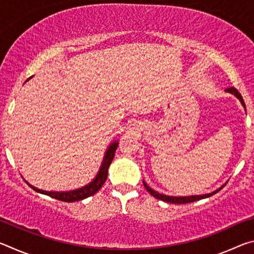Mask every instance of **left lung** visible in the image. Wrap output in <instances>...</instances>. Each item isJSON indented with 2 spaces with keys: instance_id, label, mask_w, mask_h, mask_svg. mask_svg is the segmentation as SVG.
Wrapping results in <instances>:
<instances>
[{
  "instance_id": "8db88e82",
  "label": "left lung",
  "mask_w": 254,
  "mask_h": 254,
  "mask_svg": "<svg viewBox=\"0 0 254 254\" xmlns=\"http://www.w3.org/2000/svg\"><path fill=\"white\" fill-rule=\"evenodd\" d=\"M226 92H230L232 94H234V95L239 98V100L241 101V103H242V105L244 106V109H246V104H244V101L242 96H241V94L239 93L238 89H236L235 87H229L226 88ZM144 187L151 194L153 197H156V198L160 199V200H163V201H167V203H173V204H187V203H191V201H196V200H199V199H203V198H207V197H210L213 196L214 194H216V192L218 190H221V189L224 187H221L220 189H217V190H215L213 192H210V194H205V195H197V196H187V197H173V196H166V195H162V194H159V192L154 191L153 189L150 188L147 184L143 183Z\"/></svg>"
}]
</instances>
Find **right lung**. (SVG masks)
Wrapping results in <instances>:
<instances>
[{
  "label": "right lung",
  "mask_w": 254,
  "mask_h": 254,
  "mask_svg": "<svg viewBox=\"0 0 254 254\" xmlns=\"http://www.w3.org/2000/svg\"><path fill=\"white\" fill-rule=\"evenodd\" d=\"M117 148H118L117 142L112 143L110 145L109 150L106 151L104 161L102 163L100 173L97 174L96 178L94 179L91 184H88L87 186H85L83 188L76 189V190H71V191H46V190H41V189L33 187L31 185H29V186L31 187L33 190L40 192V194L48 195L55 199H58L62 201H68V203H72V201H78L84 198H87V197L96 194V192L100 190L101 187L103 186V184L105 183V180L107 178V170H109L111 162L113 160L115 151H117Z\"/></svg>",
  "instance_id": "right-lung-1"
}]
</instances>
